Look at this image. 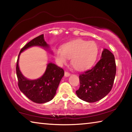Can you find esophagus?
Returning a JSON list of instances; mask_svg holds the SVG:
<instances>
[{"mask_svg": "<svg viewBox=\"0 0 132 132\" xmlns=\"http://www.w3.org/2000/svg\"><path fill=\"white\" fill-rule=\"evenodd\" d=\"M70 75V73H69L68 71H64V76H65L66 77H69Z\"/></svg>", "mask_w": 132, "mask_h": 132, "instance_id": "esophagus-1", "label": "esophagus"}]
</instances>
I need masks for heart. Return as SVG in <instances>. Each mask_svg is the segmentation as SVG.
I'll list each match as a JSON object with an SVG mask.
<instances>
[{
    "mask_svg": "<svg viewBox=\"0 0 132 132\" xmlns=\"http://www.w3.org/2000/svg\"><path fill=\"white\" fill-rule=\"evenodd\" d=\"M56 50L55 56L59 65L66 64L71 58V64L77 70H85L92 66L97 59L98 47L94 41L79 39L68 42Z\"/></svg>",
    "mask_w": 132,
    "mask_h": 132,
    "instance_id": "1",
    "label": "heart"
}]
</instances>
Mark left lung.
<instances>
[{"label": "left lung", "instance_id": "1", "mask_svg": "<svg viewBox=\"0 0 132 132\" xmlns=\"http://www.w3.org/2000/svg\"><path fill=\"white\" fill-rule=\"evenodd\" d=\"M117 67L115 57L109 50L104 49L101 59L93 68L80 74V86L76 91L80 99L94 102L110 92L114 82Z\"/></svg>", "mask_w": 132, "mask_h": 132}]
</instances>
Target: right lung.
Wrapping results in <instances>:
<instances>
[{
	"mask_svg": "<svg viewBox=\"0 0 132 132\" xmlns=\"http://www.w3.org/2000/svg\"><path fill=\"white\" fill-rule=\"evenodd\" d=\"M33 46L48 47L44 40V34L31 40L20 50L16 63L18 86L21 92L32 101L38 104L45 103L54 97L59 82L64 76V70L56 64L50 63L48 64L45 72L41 77L34 80L26 79L19 69V58L23 51Z\"/></svg>",
	"mask_w": 132,
	"mask_h": 132,
	"instance_id": "add662e5",
	"label": "right lung"
}]
</instances>
